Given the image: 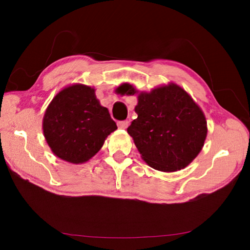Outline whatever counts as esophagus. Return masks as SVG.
Listing matches in <instances>:
<instances>
[{
    "label": "esophagus",
    "mask_w": 250,
    "mask_h": 250,
    "mask_svg": "<svg viewBox=\"0 0 250 250\" xmlns=\"http://www.w3.org/2000/svg\"><path fill=\"white\" fill-rule=\"evenodd\" d=\"M129 125V121L128 120H124V121H119L118 122V126H119L120 129H126Z\"/></svg>",
    "instance_id": "1"
}]
</instances>
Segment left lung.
<instances>
[{
    "instance_id": "8db88e82",
    "label": "left lung",
    "mask_w": 250,
    "mask_h": 250,
    "mask_svg": "<svg viewBox=\"0 0 250 250\" xmlns=\"http://www.w3.org/2000/svg\"><path fill=\"white\" fill-rule=\"evenodd\" d=\"M122 95H135L130 83L118 88ZM138 118L128 133L142 159L151 167L174 172L188 166L200 153L207 135L202 109L183 88L175 83L140 92L135 105Z\"/></svg>"
}]
</instances>
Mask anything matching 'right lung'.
<instances>
[{
  "label": "right lung",
  "mask_w": 250,
  "mask_h": 250,
  "mask_svg": "<svg viewBox=\"0 0 250 250\" xmlns=\"http://www.w3.org/2000/svg\"><path fill=\"white\" fill-rule=\"evenodd\" d=\"M116 129V122L96 98L94 88L80 83L59 91L43 119L44 137L53 153L74 164L91 159Z\"/></svg>",
  "instance_id": "add662e5"
}]
</instances>
